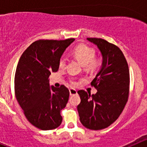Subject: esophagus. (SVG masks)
I'll list each match as a JSON object with an SVG mask.
<instances>
[{"label": "esophagus", "mask_w": 147, "mask_h": 147, "mask_svg": "<svg viewBox=\"0 0 147 147\" xmlns=\"http://www.w3.org/2000/svg\"><path fill=\"white\" fill-rule=\"evenodd\" d=\"M69 93L71 96H72V95H76L77 94V90L76 89H74V88H70Z\"/></svg>", "instance_id": "esophagus-1"}]
</instances>
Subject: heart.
<instances>
[{
    "instance_id": "b5f03b06",
    "label": "heart",
    "mask_w": 147,
    "mask_h": 147,
    "mask_svg": "<svg viewBox=\"0 0 147 147\" xmlns=\"http://www.w3.org/2000/svg\"><path fill=\"white\" fill-rule=\"evenodd\" d=\"M95 54L96 52L91 48L88 47L87 45H82L78 46L74 51V55L75 57L80 61L82 65H85L88 67H96L98 65V62L97 60H94ZM66 64V57L62 56L59 59V65L60 67H64ZM72 84H75L74 80L71 81Z\"/></svg>"
}]
</instances>
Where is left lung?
I'll return each instance as SVG.
<instances>
[{
	"label": "left lung",
	"instance_id": "1",
	"mask_svg": "<svg viewBox=\"0 0 147 147\" xmlns=\"http://www.w3.org/2000/svg\"><path fill=\"white\" fill-rule=\"evenodd\" d=\"M96 45L102 62L91 85L96 94L81 90V102L77 106L80 120L86 128L105 129L121 115L129 96V73L127 60L119 47L100 38H87Z\"/></svg>",
	"mask_w": 147,
	"mask_h": 147
}]
</instances>
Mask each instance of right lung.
I'll use <instances>...</instances> for the list:
<instances>
[{"label": "right lung", "instance_id": "1", "mask_svg": "<svg viewBox=\"0 0 147 147\" xmlns=\"http://www.w3.org/2000/svg\"><path fill=\"white\" fill-rule=\"evenodd\" d=\"M74 40L35 41L18 62L15 76L16 98L28 121L42 130L55 129L62 123L60 111L67 105L69 90L64 85L50 86L49 77L58 71L59 59Z\"/></svg>", "mask_w": 147, "mask_h": 147}]
</instances>
